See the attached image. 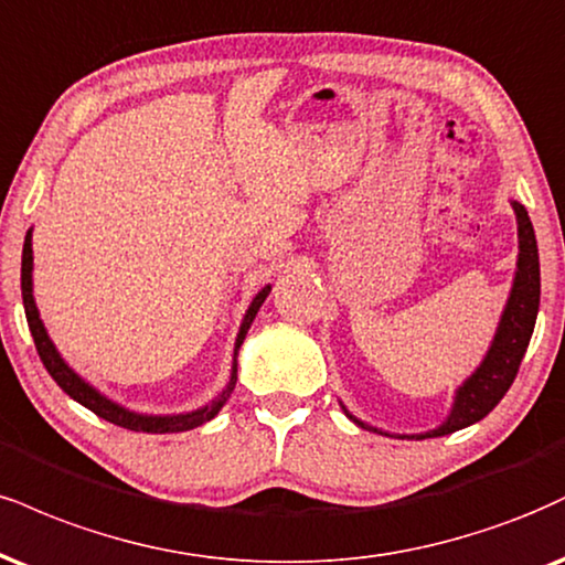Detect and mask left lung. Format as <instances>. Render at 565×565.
Instances as JSON below:
<instances>
[{
    "label": "left lung",
    "mask_w": 565,
    "mask_h": 565,
    "mask_svg": "<svg viewBox=\"0 0 565 565\" xmlns=\"http://www.w3.org/2000/svg\"><path fill=\"white\" fill-rule=\"evenodd\" d=\"M515 223H519V260H515V274L511 284V295H508L505 308H502L498 331H494L492 344H489L487 355L477 365V371L466 379L463 384L455 390L452 407L447 413V418L441 420L437 429L420 431V434H390L376 429V426L365 424L358 416H352L348 407L342 405V411L348 413L352 424H358L360 429L384 434V437H399V439H429V437H445V434L460 431L466 426L477 424L492 411L494 405L505 397V392L511 390L515 373L523 355H526L529 339H532L536 312H540V253H536V236L534 226L529 221L526 207L521 202L511 200Z\"/></svg>",
    "instance_id": "1"
}]
</instances>
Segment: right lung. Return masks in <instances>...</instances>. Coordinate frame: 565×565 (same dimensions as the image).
<instances>
[{"label":"right lung","instance_id":"obj_1","mask_svg":"<svg viewBox=\"0 0 565 565\" xmlns=\"http://www.w3.org/2000/svg\"><path fill=\"white\" fill-rule=\"evenodd\" d=\"M31 236H33V228H29V234H25L23 263H20V289H23L25 318H29L31 337H33V342H36L39 358H42L44 369L50 371V376L54 379V382H57V386L67 394V397H73V399H76V403L88 407V411H92V413H97L99 418L110 420V424H115V426H124V429H131V431H147V434H179V431H189V429H196V426L207 424L210 418L217 416V411H221V407L226 405V399L231 397V392H234V386H236V355H239V348L244 344V337H247L249 326H253V321H255L257 310H260V305L265 302V297L270 295V284H265V287L257 291V295L253 297V302H249L247 312H244L242 326H239V334H236V342H234V360H231V376H228V384L223 386V392L217 394L215 399H210L207 405L196 407V411L168 413V416H152V413L128 411V407H124L120 403H115V399L107 397V394H102L97 386H92V384L86 382V379H81L78 373L65 363V358L60 355V350L54 348V342L50 339V334H46V326L42 321V316H39L36 300H33V244H31Z\"/></svg>","mask_w":565,"mask_h":565}]
</instances>
